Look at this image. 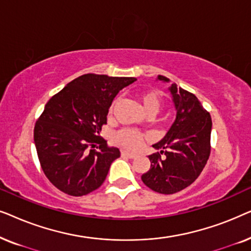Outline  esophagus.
Segmentation results:
<instances>
[{"label": "esophagus", "mask_w": 251, "mask_h": 251, "mask_svg": "<svg viewBox=\"0 0 251 251\" xmlns=\"http://www.w3.org/2000/svg\"><path fill=\"white\" fill-rule=\"evenodd\" d=\"M121 155L125 157H129V159H133V157H136V154L130 153L128 151H121Z\"/></svg>", "instance_id": "esophagus-1"}]
</instances>
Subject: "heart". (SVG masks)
Here are the masks:
<instances>
[{
  "label": "heart",
  "instance_id": "1",
  "mask_svg": "<svg viewBox=\"0 0 251 251\" xmlns=\"http://www.w3.org/2000/svg\"><path fill=\"white\" fill-rule=\"evenodd\" d=\"M139 100L142 102L144 111L147 115L156 114L161 105H162V97L157 90H146L140 92ZM113 108H114V104L109 108V113L113 112ZM144 140H145V135L131 128H123L114 135V142L119 146L130 151L138 150L143 145Z\"/></svg>",
  "mask_w": 251,
  "mask_h": 251
}]
</instances>
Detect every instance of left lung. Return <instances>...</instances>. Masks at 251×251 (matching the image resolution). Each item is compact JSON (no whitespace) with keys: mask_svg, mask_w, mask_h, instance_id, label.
<instances>
[{"mask_svg":"<svg viewBox=\"0 0 251 251\" xmlns=\"http://www.w3.org/2000/svg\"><path fill=\"white\" fill-rule=\"evenodd\" d=\"M159 80L168 82L166 76ZM177 115L162 140L153 145L160 152L149 155L150 170L143 183L161 194L177 193L193 183L203 170L210 155L211 116L197 96L171 84Z\"/></svg>","mask_w":251,"mask_h":251,"instance_id":"left-lung-1","label":"left lung"}]
</instances>
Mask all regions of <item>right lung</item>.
<instances>
[{
  "label": "right lung",
  "instance_id": "add662e5",
  "mask_svg": "<svg viewBox=\"0 0 251 251\" xmlns=\"http://www.w3.org/2000/svg\"><path fill=\"white\" fill-rule=\"evenodd\" d=\"M135 77L89 73L70 82L47 102L34 126L44 175L53 186L82 197L101 186L120 150L99 136L119 91Z\"/></svg>",
  "mask_w": 251,
  "mask_h": 251
}]
</instances>
